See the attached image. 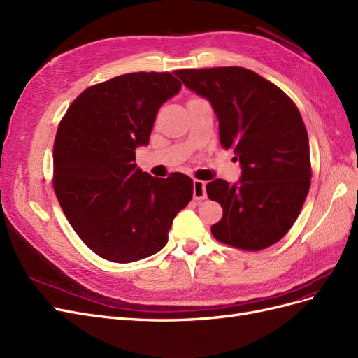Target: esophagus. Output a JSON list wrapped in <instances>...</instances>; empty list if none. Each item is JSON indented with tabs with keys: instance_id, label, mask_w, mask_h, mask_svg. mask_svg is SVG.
Wrapping results in <instances>:
<instances>
[{
	"instance_id": "1",
	"label": "esophagus",
	"mask_w": 358,
	"mask_h": 358,
	"mask_svg": "<svg viewBox=\"0 0 358 358\" xmlns=\"http://www.w3.org/2000/svg\"><path fill=\"white\" fill-rule=\"evenodd\" d=\"M206 182L201 180H193V199L203 201L206 198Z\"/></svg>"
}]
</instances>
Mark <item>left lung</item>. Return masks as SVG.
I'll return each instance as SVG.
<instances>
[{"instance_id":"1","label":"left lung","mask_w":358,"mask_h":358,"mask_svg":"<svg viewBox=\"0 0 358 358\" xmlns=\"http://www.w3.org/2000/svg\"><path fill=\"white\" fill-rule=\"evenodd\" d=\"M196 95L208 99L218 120L220 143L232 148L241 178L206 184L222 205L211 226L215 239L257 251L278 242L296 222L310 186L309 141L294 102L255 71L218 66L174 73Z\"/></svg>"}]
</instances>
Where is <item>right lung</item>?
<instances>
[{"instance_id": "1", "label": "right lung", "mask_w": 358, "mask_h": 358, "mask_svg": "<svg viewBox=\"0 0 358 358\" xmlns=\"http://www.w3.org/2000/svg\"><path fill=\"white\" fill-rule=\"evenodd\" d=\"M181 90L171 73H131L90 86L57 128L53 189L68 222L102 259L131 263L168 242L176 215L193 196L181 172L157 178L135 164L159 108Z\"/></svg>"}]
</instances>
